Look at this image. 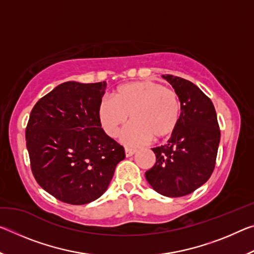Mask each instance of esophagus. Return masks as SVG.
<instances>
[{
  "mask_svg": "<svg viewBox=\"0 0 254 254\" xmlns=\"http://www.w3.org/2000/svg\"><path fill=\"white\" fill-rule=\"evenodd\" d=\"M126 156L127 157H131V156H133V154H134L135 152H136V150L135 149H132V148H127V147H126Z\"/></svg>",
  "mask_w": 254,
  "mask_h": 254,
  "instance_id": "obj_1",
  "label": "esophagus"
}]
</instances>
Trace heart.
I'll list each match as a JSON object with an SVG mask.
<instances>
[{"label": "heart", "mask_w": 254, "mask_h": 254, "mask_svg": "<svg viewBox=\"0 0 254 254\" xmlns=\"http://www.w3.org/2000/svg\"><path fill=\"white\" fill-rule=\"evenodd\" d=\"M113 101L102 98L97 115L103 130L117 136L127 117L131 124L122 132L124 142L131 145L168 139L177 130L183 105L175 89L153 80L123 84L112 94Z\"/></svg>", "instance_id": "heart-1"}]
</instances>
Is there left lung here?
<instances>
[{
  "instance_id": "left-lung-1",
  "label": "left lung",
  "mask_w": 254,
  "mask_h": 254,
  "mask_svg": "<svg viewBox=\"0 0 254 254\" xmlns=\"http://www.w3.org/2000/svg\"><path fill=\"white\" fill-rule=\"evenodd\" d=\"M179 94L183 113L168 143L152 148L156 163L145 178L159 194L182 197L204 185L216 163L221 130L210 98L187 79L166 75Z\"/></svg>"
}]
</instances>
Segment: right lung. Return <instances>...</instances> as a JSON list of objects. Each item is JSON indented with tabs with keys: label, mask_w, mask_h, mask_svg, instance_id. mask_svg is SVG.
<instances>
[{
	"label": "right lung",
	"mask_w": 254,
	"mask_h": 254,
	"mask_svg": "<svg viewBox=\"0 0 254 254\" xmlns=\"http://www.w3.org/2000/svg\"><path fill=\"white\" fill-rule=\"evenodd\" d=\"M106 81H66L41 97L30 113L25 140L32 174L64 203L84 205L107 189L124 148L103 131L97 109Z\"/></svg>",
	"instance_id": "right-lung-1"
}]
</instances>
